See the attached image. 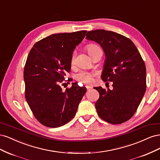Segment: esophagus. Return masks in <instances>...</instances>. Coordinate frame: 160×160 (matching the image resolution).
Listing matches in <instances>:
<instances>
[{
    "label": "esophagus",
    "instance_id": "34e87169",
    "mask_svg": "<svg viewBox=\"0 0 160 160\" xmlns=\"http://www.w3.org/2000/svg\"><path fill=\"white\" fill-rule=\"evenodd\" d=\"M86 88H87V89H88V90L89 91V90H90V89H92V87H91V86H89V85H86Z\"/></svg>",
    "mask_w": 160,
    "mask_h": 160
}]
</instances>
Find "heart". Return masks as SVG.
Instances as JSON below:
<instances>
[{
  "instance_id": "obj_1",
  "label": "heart",
  "mask_w": 160,
  "mask_h": 160,
  "mask_svg": "<svg viewBox=\"0 0 160 160\" xmlns=\"http://www.w3.org/2000/svg\"><path fill=\"white\" fill-rule=\"evenodd\" d=\"M99 49H100L99 47H98L96 45H93V44L89 45L88 47H87V49H88L89 54L91 56L92 55V53H93L95 50ZM75 57H76V55L74 52L72 55L71 60V64L72 66L74 65L75 63ZM94 76H95V74L93 73V72L81 71L76 75L75 78L77 81L81 82V83H83L84 84L90 85V84L93 83Z\"/></svg>"
}]
</instances>
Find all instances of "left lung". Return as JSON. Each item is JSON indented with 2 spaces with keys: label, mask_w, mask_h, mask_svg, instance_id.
<instances>
[{
  "label": "left lung",
  "mask_w": 160,
  "mask_h": 160,
  "mask_svg": "<svg viewBox=\"0 0 160 160\" xmlns=\"http://www.w3.org/2000/svg\"><path fill=\"white\" fill-rule=\"evenodd\" d=\"M86 37L102 47L106 59L101 79L113 82L111 90L94 88L99 93L95 103L98 114L111 124L127 122L137 111L146 90L142 57L129 38L117 32L98 29L88 32Z\"/></svg>",
  "instance_id": "1"
}]
</instances>
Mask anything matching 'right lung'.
Here are the masks:
<instances>
[{
    "label": "right lung",
    "mask_w": 160,
    "mask_h": 160,
    "mask_svg": "<svg viewBox=\"0 0 160 160\" xmlns=\"http://www.w3.org/2000/svg\"><path fill=\"white\" fill-rule=\"evenodd\" d=\"M86 32L53 34L37 42L28 53L24 69L25 98L35 118L45 126L58 128L70 122L86 93V88L77 83L65 91L61 87L70 71L72 52Z\"/></svg>",
    "instance_id": "obj_1"
}]
</instances>
